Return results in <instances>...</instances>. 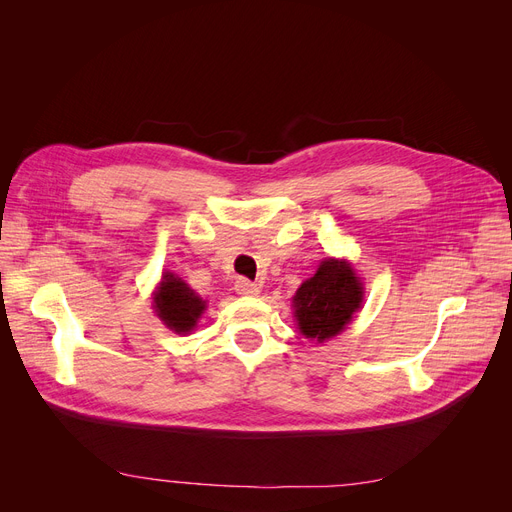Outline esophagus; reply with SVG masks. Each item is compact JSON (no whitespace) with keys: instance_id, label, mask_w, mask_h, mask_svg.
<instances>
[{"instance_id":"obj_1","label":"esophagus","mask_w":512,"mask_h":512,"mask_svg":"<svg viewBox=\"0 0 512 512\" xmlns=\"http://www.w3.org/2000/svg\"><path fill=\"white\" fill-rule=\"evenodd\" d=\"M234 290H236V294H241V296H257V294L261 292L259 284L249 282V280H245V278H238V280H236Z\"/></svg>"}]
</instances>
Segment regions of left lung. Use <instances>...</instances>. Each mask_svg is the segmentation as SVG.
Instances as JSON below:
<instances>
[{
  "mask_svg": "<svg viewBox=\"0 0 512 512\" xmlns=\"http://www.w3.org/2000/svg\"><path fill=\"white\" fill-rule=\"evenodd\" d=\"M364 288L346 259L321 261L317 274L296 290L294 317L304 337L323 344L344 331L362 306Z\"/></svg>",
  "mask_w": 512,
  "mask_h": 512,
  "instance_id": "8db88e82",
  "label": "left lung"
}]
</instances>
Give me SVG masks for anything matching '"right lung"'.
Listing matches in <instances>:
<instances>
[{
  "instance_id": "1",
  "label": "right lung",
  "mask_w": 512,
  "mask_h": 512,
  "mask_svg": "<svg viewBox=\"0 0 512 512\" xmlns=\"http://www.w3.org/2000/svg\"><path fill=\"white\" fill-rule=\"evenodd\" d=\"M154 309L168 329L189 333L206 311V300H201L181 278L166 271L154 292Z\"/></svg>"
}]
</instances>
